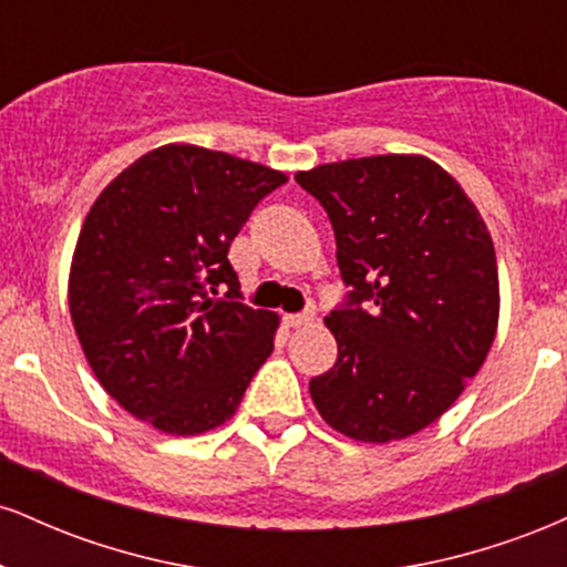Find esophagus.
I'll return each instance as SVG.
<instances>
[{
	"label": "esophagus",
	"mask_w": 567,
	"mask_h": 567,
	"mask_svg": "<svg viewBox=\"0 0 567 567\" xmlns=\"http://www.w3.org/2000/svg\"><path fill=\"white\" fill-rule=\"evenodd\" d=\"M315 322V315L311 311H303V315H285V324L288 328H306V324Z\"/></svg>",
	"instance_id": "obj_1"
}]
</instances>
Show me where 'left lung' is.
Wrapping results in <instances>:
<instances>
[{
	"label": "left lung",
	"instance_id": "8db88e82",
	"mask_svg": "<svg viewBox=\"0 0 567 567\" xmlns=\"http://www.w3.org/2000/svg\"><path fill=\"white\" fill-rule=\"evenodd\" d=\"M328 213L349 285L324 317L338 360L309 381L336 432L410 437L437 421L483 368L498 328L493 239L453 175L419 154L296 173Z\"/></svg>",
	"mask_w": 567,
	"mask_h": 567
}]
</instances>
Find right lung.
Listing matches in <instances>:
<instances>
[{
    "mask_svg": "<svg viewBox=\"0 0 567 567\" xmlns=\"http://www.w3.org/2000/svg\"><path fill=\"white\" fill-rule=\"evenodd\" d=\"M282 184L285 173L256 162L167 143L90 207L71 261V322L95 379L130 415L186 437L243 402L279 320L239 301L229 245Z\"/></svg>",
    "mask_w": 567,
    "mask_h": 567,
    "instance_id": "1",
    "label": "right lung"
}]
</instances>
